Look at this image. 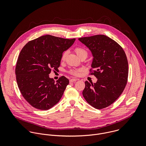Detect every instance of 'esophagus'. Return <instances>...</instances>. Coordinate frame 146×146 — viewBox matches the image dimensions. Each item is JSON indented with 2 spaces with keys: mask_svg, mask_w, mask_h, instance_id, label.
<instances>
[{
  "mask_svg": "<svg viewBox=\"0 0 146 146\" xmlns=\"http://www.w3.org/2000/svg\"><path fill=\"white\" fill-rule=\"evenodd\" d=\"M76 80H76V79H71L70 80V83H74V82H76Z\"/></svg>",
  "mask_w": 146,
  "mask_h": 146,
  "instance_id": "34e87169",
  "label": "esophagus"
}]
</instances>
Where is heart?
Instances as JSON below:
<instances>
[{
	"mask_svg": "<svg viewBox=\"0 0 146 146\" xmlns=\"http://www.w3.org/2000/svg\"><path fill=\"white\" fill-rule=\"evenodd\" d=\"M75 52H76V53L77 54V55L79 56V58H80L82 56H85L86 57L87 56H88L87 50L86 49H85L83 48L80 47V46H78V47L75 48ZM66 55H67V52H64L63 53L62 56V60H64ZM79 71H80V70H71V74H72L73 75H78Z\"/></svg>",
	"mask_w": 146,
	"mask_h": 146,
	"instance_id": "b5f03b06",
	"label": "heart"
}]
</instances>
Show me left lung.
<instances>
[{
    "instance_id": "obj_1",
    "label": "left lung",
    "mask_w": 146,
    "mask_h": 146,
    "mask_svg": "<svg viewBox=\"0 0 146 146\" xmlns=\"http://www.w3.org/2000/svg\"><path fill=\"white\" fill-rule=\"evenodd\" d=\"M93 57L91 67L97 81H88L83 91L86 101L97 109L112 104L125 89L128 77V62L125 52L115 41L104 35L79 38Z\"/></svg>"
}]
</instances>
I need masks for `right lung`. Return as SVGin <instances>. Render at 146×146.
Wrapping results in <instances>:
<instances>
[{"label": "right lung", "instance_id": "obj_1", "mask_svg": "<svg viewBox=\"0 0 146 146\" xmlns=\"http://www.w3.org/2000/svg\"><path fill=\"white\" fill-rule=\"evenodd\" d=\"M46 35L28 42L19 54L15 74L24 98L33 107L49 110L61 100L69 80L61 76L50 78L52 69L58 70L63 52L75 41Z\"/></svg>", "mask_w": 146, "mask_h": 146}]
</instances>
